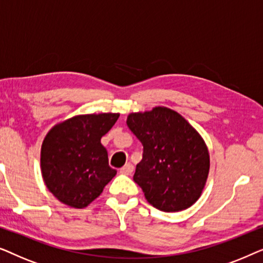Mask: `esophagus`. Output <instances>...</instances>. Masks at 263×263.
<instances>
[{
  "label": "esophagus",
  "mask_w": 263,
  "mask_h": 263,
  "mask_svg": "<svg viewBox=\"0 0 263 263\" xmlns=\"http://www.w3.org/2000/svg\"><path fill=\"white\" fill-rule=\"evenodd\" d=\"M133 171H134V166L130 163L125 164L123 167H121L120 172L122 175H127V176H130L133 174Z\"/></svg>",
  "instance_id": "34e87169"
}]
</instances>
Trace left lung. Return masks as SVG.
I'll use <instances>...</instances> for the list:
<instances>
[{"label":"left lung","instance_id":"8db88e82","mask_svg":"<svg viewBox=\"0 0 263 263\" xmlns=\"http://www.w3.org/2000/svg\"><path fill=\"white\" fill-rule=\"evenodd\" d=\"M127 124L143 146L135 183L163 212H179L200 199L210 174V152L195 128L177 111L156 106L132 112Z\"/></svg>","mask_w":263,"mask_h":263}]
</instances>
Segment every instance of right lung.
<instances>
[{"label": "right lung", "instance_id": "1", "mask_svg": "<svg viewBox=\"0 0 263 263\" xmlns=\"http://www.w3.org/2000/svg\"><path fill=\"white\" fill-rule=\"evenodd\" d=\"M118 117L120 114L112 112L78 115L55 124L45 135L42 176L46 188L62 203L87 207L116 176L100 139Z\"/></svg>", "mask_w": 263, "mask_h": 263}]
</instances>
